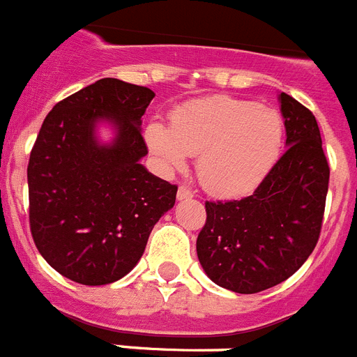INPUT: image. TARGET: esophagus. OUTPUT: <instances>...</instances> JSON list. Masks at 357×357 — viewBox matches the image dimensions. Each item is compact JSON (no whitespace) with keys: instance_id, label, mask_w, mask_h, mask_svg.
Instances as JSON below:
<instances>
[{"instance_id":"obj_1","label":"esophagus","mask_w":357,"mask_h":357,"mask_svg":"<svg viewBox=\"0 0 357 357\" xmlns=\"http://www.w3.org/2000/svg\"><path fill=\"white\" fill-rule=\"evenodd\" d=\"M192 197H194V192L190 190V188H187V187H179L178 188V201H185V199H192Z\"/></svg>"}]
</instances>
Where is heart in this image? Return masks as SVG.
Segmentation results:
<instances>
[{"mask_svg": "<svg viewBox=\"0 0 357 357\" xmlns=\"http://www.w3.org/2000/svg\"><path fill=\"white\" fill-rule=\"evenodd\" d=\"M284 120L255 102L210 97L188 102L172 113L170 129L151 122L145 142L167 172L181 170L196 156V172L210 194L244 196L255 190L280 154Z\"/></svg>", "mask_w": 357, "mask_h": 357, "instance_id": "heart-1", "label": "heart"}]
</instances>
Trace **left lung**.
<instances>
[{
    "label": "left lung",
    "instance_id": "left-lung-1",
    "mask_svg": "<svg viewBox=\"0 0 357 357\" xmlns=\"http://www.w3.org/2000/svg\"><path fill=\"white\" fill-rule=\"evenodd\" d=\"M286 153L252 196L206 201L197 259L217 286L252 294L287 280L314 250L328 190V163L314 114L280 93Z\"/></svg>",
    "mask_w": 357,
    "mask_h": 357
}]
</instances>
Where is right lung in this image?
<instances>
[{
  "instance_id": "add662e5",
  "label": "right lung",
  "mask_w": 357,
  "mask_h": 357,
  "mask_svg": "<svg viewBox=\"0 0 357 357\" xmlns=\"http://www.w3.org/2000/svg\"><path fill=\"white\" fill-rule=\"evenodd\" d=\"M153 89L100 79L54 105L29 161L30 230L55 271L84 284L120 280L176 203L178 187L151 174L142 116ZM114 136L102 142L98 129Z\"/></svg>"
}]
</instances>
